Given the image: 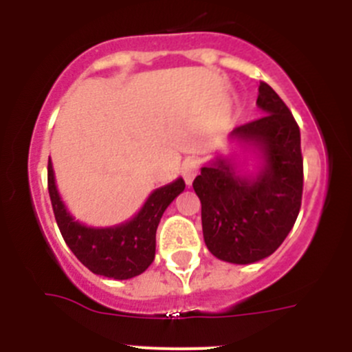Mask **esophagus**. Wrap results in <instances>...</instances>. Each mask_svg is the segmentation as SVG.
<instances>
[{
    "instance_id": "esophagus-1",
    "label": "esophagus",
    "mask_w": 352,
    "mask_h": 352,
    "mask_svg": "<svg viewBox=\"0 0 352 352\" xmlns=\"http://www.w3.org/2000/svg\"><path fill=\"white\" fill-rule=\"evenodd\" d=\"M182 173L186 185H192V182H194V178L199 173V160H195V158H188V160H185V164H183L182 167Z\"/></svg>"
}]
</instances>
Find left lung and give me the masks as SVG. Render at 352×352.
Here are the masks:
<instances>
[{
	"mask_svg": "<svg viewBox=\"0 0 352 352\" xmlns=\"http://www.w3.org/2000/svg\"><path fill=\"white\" fill-rule=\"evenodd\" d=\"M257 105L263 116L232 130L231 135L261 148L264 167L256 178L238 176L217 158L194 179L201 199L203 234L219 259L250 264L272 256L298 219L303 195L300 126L272 86L261 80Z\"/></svg>",
	"mask_w": 352,
	"mask_h": 352,
	"instance_id": "8db88e82",
	"label": "left lung"
}]
</instances>
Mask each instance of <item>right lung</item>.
<instances>
[{
    "label": "right lung",
    "mask_w": 352,
    "mask_h": 352,
    "mask_svg": "<svg viewBox=\"0 0 352 352\" xmlns=\"http://www.w3.org/2000/svg\"><path fill=\"white\" fill-rule=\"evenodd\" d=\"M47 186L56 222L74 256L96 275L126 280L141 275L153 263L158 222L174 197L185 190V182L178 178L157 188L132 220L105 229L86 227L72 219L56 190L51 158L47 164Z\"/></svg>",
    "instance_id": "obj_1"
}]
</instances>
